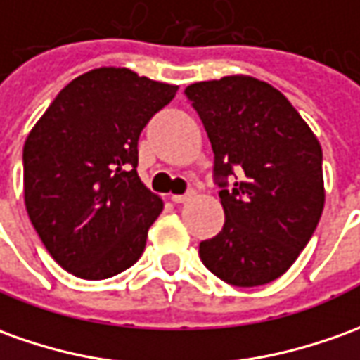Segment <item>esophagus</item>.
<instances>
[{"label":"esophagus","mask_w":360,"mask_h":360,"mask_svg":"<svg viewBox=\"0 0 360 360\" xmlns=\"http://www.w3.org/2000/svg\"><path fill=\"white\" fill-rule=\"evenodd\" d=\"M194 195H195L194 190H190V192H188V194H182V195H172V198H170V200H172V202H174V204H186V202H188V200H192V198H194Z\"/></svg>","instance_id":"obj_1"}]
</instances>
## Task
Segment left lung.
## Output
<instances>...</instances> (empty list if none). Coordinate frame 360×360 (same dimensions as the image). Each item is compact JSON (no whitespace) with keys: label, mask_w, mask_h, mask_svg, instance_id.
<instances>
[{"label":"left lung","mask_w":360,"mask_h":360,"mask_svg":"<svg viewBox=\"0 0 360 360\" xmlns=\"http://www.w3.org/2000/svg\"><path fill=\"white\" fill-rule=\"evenodd\" d=\"M186 96L212 143L225 212L221 231L200 243V259L231 286L269 284L294 264L319 223L321 145L286 96L251 76L198 82Z\"/></svg>","instance_id":"1"}]
</instances>
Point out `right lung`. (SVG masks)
<instances>
[{
  "instance_id": "add662e5",
  "label": "right lung",
  "mask_w": 360,
  "mask_h": 360,
  "mask_svg": "<svg viewBox=\"0 0 360 360\" xmlns=\"http://www.w3.org/2000/svg\"><path fill=\"white\" fill-rule=\"evenodd\" d=\"M178 86L103 66L60 90L23 147L25 207L51 257L84 280L127 270L162 200L137 174L139 135Z\"/></svg>"
}]
</instances>
